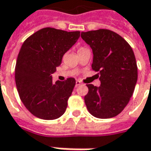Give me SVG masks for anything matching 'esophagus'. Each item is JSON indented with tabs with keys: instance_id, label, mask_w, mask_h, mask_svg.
I'll use <instances>...</instances> for the list:
<instances>
[{
	"instance_id": "esophagus-1",
	"label": "esophagus",
	"mask_w": 151,
	"mask_h": 151,
	"mask_svg": "<svg viewBox=\"0 0 151 151\" xmlns=\"http://www.w3.org/2000/svg\"><path fill=\"white\" fill-rule=\"evenodd\" d=\"M81 85V82L80 81H76V87H77V86H80Z\"/></svg>"
}]
</instances>
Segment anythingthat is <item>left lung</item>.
Returning <instances> with one entry per match:
<instances>
[{
  "label": "left lung",
  "instance_id": "left-lung-1",
  "mask_svg": "<svg viewBox=\"0 0 151 151\" xmlns=\"http://www.w3.org/2000/svg\"><path fill=\"white\" fill-rule=\"evenodd\" d=\"M93 52L91 67L100 75L101 86L88 84L85 103L92 116L108 119L119 115L132 96L137 82V65L128 42L114 31L100 29L81 32Z\"/></svg>",
  "mask_w": 151,
  "mask_h": 151
}]
</instances>
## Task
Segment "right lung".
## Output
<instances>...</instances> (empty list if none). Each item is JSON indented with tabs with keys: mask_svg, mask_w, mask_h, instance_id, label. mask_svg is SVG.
I'll list each match as a JSON object with an SVG mask.
<instances>
[{
	"mask_svg": "<svg viewBox=\"0 0 151 151\" xmlns=\"http://www.w3.org/2000/svg\"><path fill=\"white\" fill-rule=\"evenodd\" d=\"M79 37L80 31L46 27L24 41L17 56L15 80L21 101L33 116L55 120L65 113L76 80L53 83L51 75Z\"/></svg>",
	"mask_w": 151,
	"mask_h": 151,
	"instance_id": "obj_1",
	"label": "right lung"
}]
</instances>
